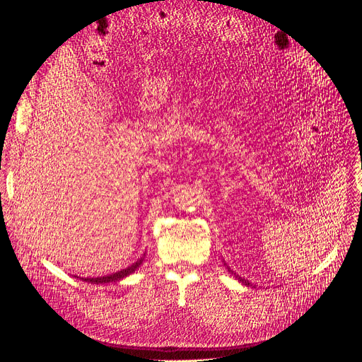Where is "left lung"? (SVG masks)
Returning a JSON list of instances; mask_svg holds the SVG:
<instances>
[{"label":"left lung","mask_w":362,"mask_h":362,"mask_svg":"<svg viewBox=\"0 0 362 362\" xmlns=\"http://www.w3.org/2000/svg\"><path fill=\"white\" fill-rule=\"evenodd\" d=\"M229 272H231V270H229ZM235 278H237V279H238V281H242V282H243V284H245V286H249V282H247V281H246V279H242V278H240V276H238V275H235Z\"/></svg>","instance_id":"1"}]
</instances>
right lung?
Here are the masks:
<instances>
[{"mask_svg":"<svg viewBox=\"0 0 362 362\" xmlns=\"http://www.w3.org/2000/svg\"><path fill=\"white\" fill-rule=\"evenodd\" d=\"M141 262H144V257L139 258L136 262H133V264L128 266L127 269H122V270H119V272L110 273V275H107V276H98V278H80V279H83V281H86V282H90V284H108V282H117V281H120V279L127 278L128 275H131V273H134V272L140 267ZM76 278H78V276H76Z\"/></svg>","mask_w":362,"mask_h":362,"instance_id":"right-lung-1","label":"right lung"}]
</instances>
